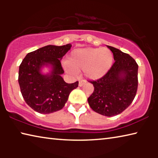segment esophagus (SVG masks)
I'll use <instances>...</instances> for the list:
<instances>
[{
  "label": "esophagus",
  "instance_id": "obj_1",
  "mask_svg": "<svg viewBox=\"0 0 158 158\" xmlns=\"http://www.w3.org/2000/svg\"><path fill=\"white\" fill-rule=\"evenodd\" d=\"M85 83H86V81H85V80H81V81H79V86H82V85H84Z\"/></svg>",
  "mask_w": 158,
  "mask_h": 158
}]
</instances>
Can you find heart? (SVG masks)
I'll list each match as a JSON object with an SVG mask.
<instances>
[{
    "label": "heart",
    "instance_id": "obj_1",
    "mask_svg": "<svg viewBox=\"0 0 158 158\" xmlns=\"http://www.w3.org/2000/svg\"><path fill=\"white\" fill-rule=\"evenodd\" d=\"M114 62V55L108 48L86 47L72 52L68 61L63 63V68L72 75L84 71L87 78L96 80L108 73Z\"/></svg>",
    "mask_w": 158,
    "mask_h": 158
}]
</instances>
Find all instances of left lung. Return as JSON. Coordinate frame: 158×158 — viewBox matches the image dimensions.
Wrapping results in <instances>:
<instances>
[{
  "mask_svg": "<svg viewBox=\"0 0 158 158\" xmlns=\"http://www.w3.org/2000/svg\"><path fill=\"white\" fill-rule=\"evenodd\" d=\"M114 54L115 63L105 76L90 81L94 91L88 98L93 111L105 116L122 113L136 95L138 86V65L129 54L106 46Z\"/></svg>",
  "mask_w": 158,
  "mask_h": 158,
  "instance_id": "left-lung-1",
  "label": "left lung"
}]
</instances>
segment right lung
I'll use <instances>...</instances> for the list:
<instances>
[{
    "mask_svg": "<svg viewBox=\"0 0 158 158\" xmlns=\"http://www.w3.org/2000/svg\"><path fill=\"white\" fill-rule=\"evenodd\" d=\"M71 47L47 45L28 53L21 62L18 79L21 93L34 111L46 114L60 110L69 93L78 87V81L68 84L61 77L60 60ZM45 66L50 69L47 74L41 72Z\"/></svg>",
    "mask_w": 158,
    "mask_h": 158,
    "instance_id": "obj_1",
    "label": "right lung"
}]
</instances>
